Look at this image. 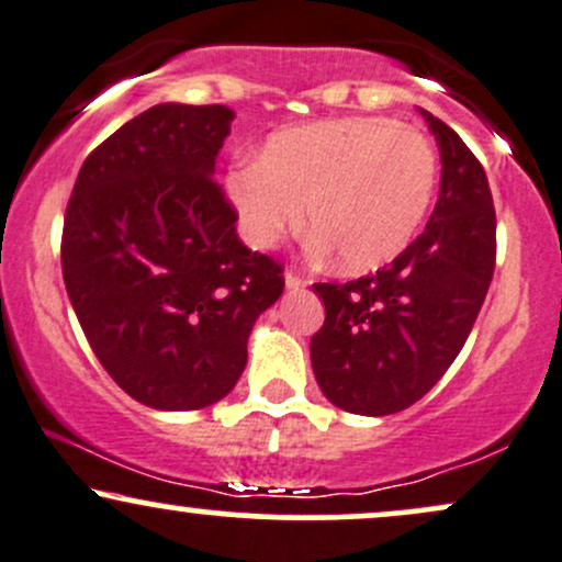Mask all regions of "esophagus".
<instances>
[{
	"label": "esophagus",
	"mask_w": 562,
	"mask_h": 562,
	"mask_svg": "<svg viewBox=\"0 0 562 562\" xmlns=\"http://www.w3.org/2000/svg\"><path fill=\"white\" fill-rule=\"evenodd\" d=\"M285 288L288 290H301V288H306V280H303V277L295 274V272H285Z\"/></svg>",
	"instance_id": "1"
}]
</instances>
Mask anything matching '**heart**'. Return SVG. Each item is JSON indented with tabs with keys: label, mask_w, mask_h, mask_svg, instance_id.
I'll return each mask as SVG.
<instances>
[{
	"label": "heart",
	"mask_w": 562,
	"mask_h": 562,
	"mask_svg": "<svg viewBox=\"0 0 562 562\" xmlns=\"http://www.w3.org/2000/svg\"><path fill=\"white\" fill-rule=\"evenodd\" d=\"M438 158L417 128L346 115L280 128L256 164L235 166L224 192L243 237L272 248L306 224L314 248L346 272H372L415 240L436 192Z\"/></svg>",
	"instance_id": "b5f03b06"
}]
</instances>
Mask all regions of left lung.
Wrapping results in <instances>:
<instances>
[{
  "instance_id": "1",
  "label": "left lung",
  "mask_w": 562,
  "mask_h": 562,
  "mask_svg": "<svg viewBox=\"0 0 562 562\" xmlns=\"http://www.w3.org/2000/svg\"><path fill=\"white\" fill-rule=\"evenodd\" d=\"M420 113L441 153V187L425 232L375 274L314 285L325 301V325L312 338L314 378L353 415H393L420 402L465 346L494 277L486 171L454 128Z\"/></svg>"
}]
</instances>
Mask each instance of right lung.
I'll return each mask as SVG.
<instances>
[{"mask_svg": "<svg viewBox=\"0 0 562 562\" xmlns=\"http://www.w3.org/2000/svg\"><path fill=\"white\" fill-rule=\"evenodd\" d=\"M235 113L164 102L83 160L63 224V280L94 357L153 409L216 404L285 277L237 237L214 179Z\"/></svg>", "mask_w": 562, "mask_h": 562, "instance_id": "obj_1", "label": "right lung"}]
</instances>
